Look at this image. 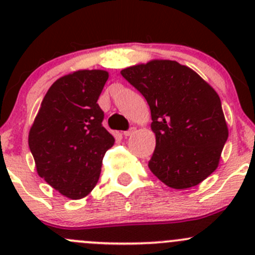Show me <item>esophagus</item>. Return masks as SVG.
<instances>
[{"label":"esophagus","instance_id":"esophagus-1","mask_svg":"<svg viewBox=\"0 0 255 255\" xmlns=\"http://www.w3.org/2000/svg\"><path fill=\"white\" fill-rule=\"evenodd\" d=\"M134 130H135V128L132 127V128H130V129L126 130V132L123 133V134H125V137H129V135H132L133 133H134Z\"/></svg>","mask_w":255,"mask_h":255}]
</instances>
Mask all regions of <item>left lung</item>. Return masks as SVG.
Wrapping results in <instances>:
<instances>
[{
	"label": "left lung",
	"mask_w": 255,
	"mask_h": 255,
	"mask_svg": "<svg viewBox=\"0 0 255 255\" xmlns=\"http://www.w3.org/2000/svg\"><path fill=\"white\" fill-rule=\"evenodd\" d=\"M145 97L155 133L149 169L171 189L196 186L217 169L228 127L220 96L189 66L150 60L121 71Z\"/></svg>",
	"instance_id": "8db88e82"
}]
</instances>
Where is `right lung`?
<instances>
[{
	"label": "right lung",
	"instance_id": "add662e5",
	"mask_svg": "<svg viewBox=\"0 0 255 255\" xmlns=\"http://www.w3.org/2000/svg\"><path fill=\"white\" fill-rule=\"evenodd\" d=\"M107 79L105 70L61 76L49 87L30 127L28 144L38 175L68 199L92 191L105 153L115 143L97 104Z\"/></svg>",
	"mask_w": 255,
	"mask_h": 255
}]
</instances>
